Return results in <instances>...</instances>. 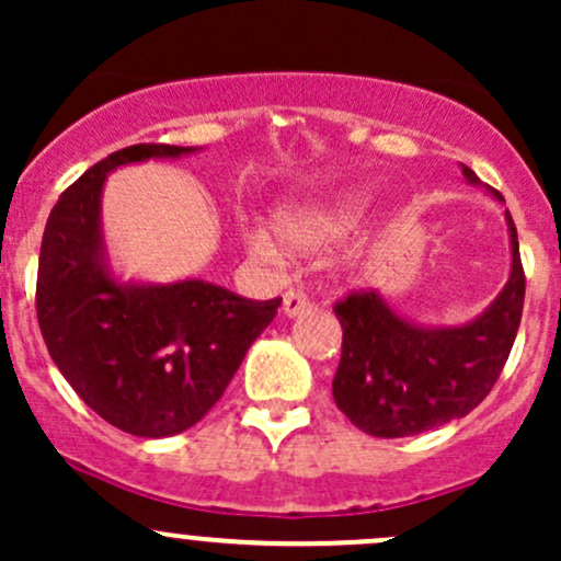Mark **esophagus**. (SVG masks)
I'll use <instances>...</instances> for the list:
<instances>
[{
	"label": "esophagus",
	"mask_w": 561,
	"mask_h": 561,
	"mask_svg": "<svg viewBox=\"0 0 561 561\" xmlns=\"http://www.w3.org/2000/svg\"><path fill=\"white\" fill-rule=\"evenodd\" d=\"M308 308H311V302H308L306 295L298 293V289H289V293H285V300H282V313H285L287 319L300 317V313H306Z\"/></svg>",
	"instance_id": "1"
}]
</instances>
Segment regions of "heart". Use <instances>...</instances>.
<instances>
[{"label":"heart","instance_id":"obj_1","mask_svg":"<svg viewBox=\"0 0 561 561\" xmlns=\"http://www.w3.org/2000/svg\"><path fill=\"white\" fill-rule=\"evenodd\" d=\"M369 205V192L362 186H345L317 199H293L276 208L274 234L266 229H250L244 242L263 261H282V243L289 255H311L330 248L358 224Z\"/></svg>","mask_w":561,"mask_h":561}]
</instances>
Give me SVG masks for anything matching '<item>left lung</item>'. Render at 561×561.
I'll list each match as a JSON object with an SVG mask.
<instances>
[{
    "label": "left lung",
    "mask_w": 561,
    "mask_h": 561,
    "mask_svg": "<svg viewBox=\"0 0 561 561\" xmlns=\"http://www.w3.org/2000/svg\"><path fill=\"white\" fill-rule=\"evenodd\" d=\"M469 184L482 186L461 165ZM488 190V186H485ZM504 203L499 192L488 190ZM508 227V282L480 317L459 327H424L401 317L379 295L353 293L334 306L343 327V356L332 382L337 409L375 437H405L461 420L478 405L504 369L525 302V272L517 227Z\"/></svg>",
    "instance_id": "left-lung-1"
}]
</instances>
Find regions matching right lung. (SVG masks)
I'll use <instances>...</instances> for the list:
<instances>
[{"label": "right lung", "mask_w": 561, "mask_h": 561, "mask_svg": "<svg viewBox=\"0 0 561 561\" xmlns=\"http://www.w3.org/2000/svg\"><path fill=\"white\" fill-rule=\"evenodd\" d=\"M199 150L134 145L94 163L57 199L38 253L36 317L49 356L89 409L137 437H169L203 420L282 306L205 279L124 282L111 268L107 173Z\"/></svg>", "instance_id": "add662e5"}]
</instances>
